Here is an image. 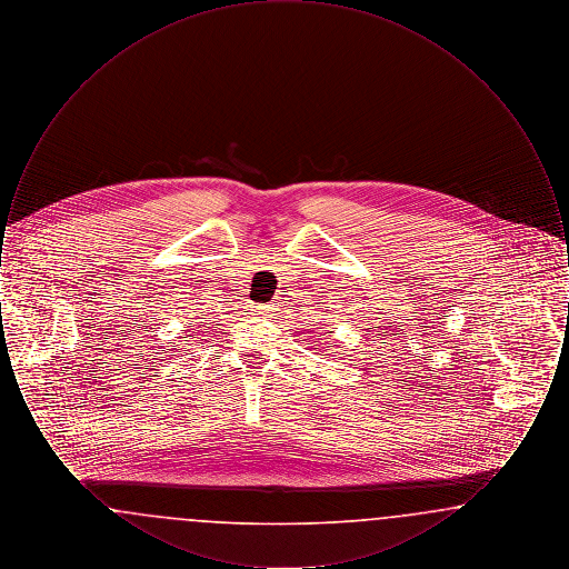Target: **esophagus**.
Listing matches in <instances>:
<instances>
[{
	"instance_id": "34e87169",
	"label": "esophagus",
	"mask_w": 569,
	"mask_h": 569,
	"mask_svg": "<svg viewBox=\"0 0 569 569\" xmlns=\"http://www.w3.org/2000/svg\"><path fill=\"white\" fill-rule=\"evenodd\" d=\"M272 311H274V302H267V305L251 302V305H249V313H251V316H269Z\"/></svg>"
}]
</instances>
